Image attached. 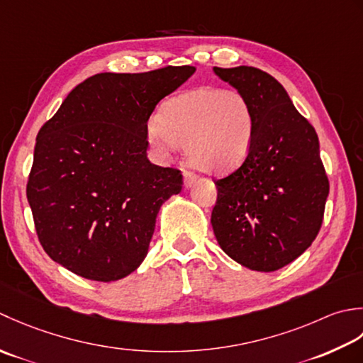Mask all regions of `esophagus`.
<instances>
[{"instance_id": "esophagus-1", "label": "esophagus", "mask_w": 363, "mask_h": 363, "mask_svg": "<svg viewBox=\"0 0 363 363\" xmlns=\"http://www.w3.org/2000/svg\"><path fill=\"white\" fill-rule=\"evenodd\" d=\"M183 179H184V186L191 188L192 184H194V183L197 182V175H196L194 172H191V171H184Z\"/></svg>"}]
</instances>
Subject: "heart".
<instances>
[{"mask_svg": "<svg viewBox=\"0 0 363 363\" xmlns=\"http://www.w3.org/2000/svg\"><path fill=\"white\" fill-rule=\"evenodd\" d=\"M255 131L250 101L235 89L196 87L164 103L150 121L149 139L161 150L184 145L188 161L205 174H224L247 157Z\"/></svg>", "mask_w": 363, "mask_h": 363, "instance_id": "obj_1", "label": "heart"}]
</instances>
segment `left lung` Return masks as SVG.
Wrapping results in <instances>:
<instances>
[{
    "label": "left lung",
    "mask_w": 363,
    "mask_h": 363,
    "mask_svg": "<svg viewBox=\"0 0 363 363\" xmlns=\"http://www.w3.org/2000/svg\"><path fill=\"white\" fill-rule=\"evenodd\" d=\"M213 70L246 95L255 117L246 160L214 182L213 232L235 262L254 271H277L304 254L323 224L329 180L320 140L269 73L247 65Z\"/></svg>",
    "instance_id": "8db88e82"
}]
</instances>
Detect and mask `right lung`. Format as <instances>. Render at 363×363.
<instances>
[{"label":"right lung","mask_w":363,"mask_h":363,"mask_svg":"<svg viewBox=\"0 0 363 363\" xmlns=\"http://www.w3.org/2000/svg\"><path fill=\"white\" fill-rule=\"evenodd\" d=\"M194 72L97 73L43 123L26 197L51 260L97 282L119 280L144 262L161 205L183 184L179 169L147 158V122Z\"/></svg>","instance_id":"add662e5"}]
</instances>
